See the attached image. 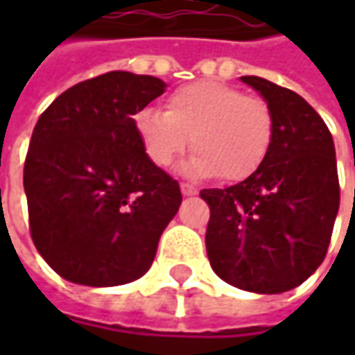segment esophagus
<instances>
[{"mask_svg":"<svg viewBox=\"0 0 355 355\" xmlns=\"http://www.w3.org/2000/svg\"><path fill=\"white\" fill-rule=\"evenodd\" d=\"M180 189H182V193H184V196H196V193H198V189L189 184H182L180 185Z\"/></svg>","mask_w":355,"mask_h":355,"instance_id":"obj_1","label":"esophagus"}]
</instances>
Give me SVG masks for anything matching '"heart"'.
<instances>
[{
  "instance_id": "b5f03b06",
  "label": "heart",
  "mask_w": 355,
  "mask_h": 355,
  "mask_svg": "<svg viewBox=\"0 0 355 355\" xmlns=\"http://www.w3.org/2000/svg\"><path fill=\"white\" fill-rule=\"evenodd\" d=\"M144 154L168 168L191 140L196 150L182 171L189 178L247 180L265 164L275 138L268 104L217 80H199L173 90L166 110L144 108L134 116Z\"/></svg>"
}]
</instances>
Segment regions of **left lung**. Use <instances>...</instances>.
Returning a JSON list of instances; mask_svg holds the SVG:
<instances>
[{"label":"left lung","instance_id":"8db88e82","mask_svg":"<svg viewBox=\"0 0 355 355\" xmlns=\"http://www.w3.org/2000/svg\"><path fill=\"white\" fill-rule=\"evenodd\" d=\"M241 80L268 104L275 138L259 171L201 191L211 211L205 247L219 279L280 294L302 284L328 251L340 207L334 140L300 94L261 76Z\"/></svg>","mask_w":355,"mask_h":355}]
</instances>
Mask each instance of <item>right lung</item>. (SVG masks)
<instances>
[{
  "mask_svg": "<svg viewBox=\"0 0 355 355\" xmlns=\"http://www.w3.org/2000/svg\"><path fill=\"white\" fill-rule=\"evenodd\" d=\"M156 76L112 71L57 96L35 124L23 168L29 229L62 279L118 286L140 279L180 209V184L144 154L134 114Z\"/></svg>",
  "mask_w": 355,
  "mask_h": 355,
  "instance_id": "right-lung-1",
  "label": "right lung"
}]
</instances>
